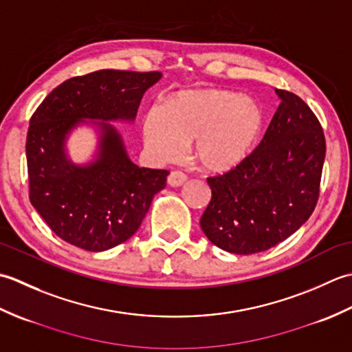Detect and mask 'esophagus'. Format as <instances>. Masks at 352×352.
Here are the masks:
<instances>
[{"label": "esophagus", "instance_id": "1", "mask_svg": "<svg viewBox=\"0 0 352 352\" xmlns=\"http://www.w3.org/2000/svg\"><path fill=\"white\" fill-rule=\"evenodd\" d=\"M186 182H188V175L182 170H172L168 175V184L172 188H180Z\"/></svg>", "mask_w": 352, "mask_h": 352}]
</instances>
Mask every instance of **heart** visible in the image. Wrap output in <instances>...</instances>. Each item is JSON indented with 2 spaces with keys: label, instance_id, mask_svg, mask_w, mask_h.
Instances as JSON below:
<instances>
[{
  "label": "heart",
  "instance_id": "1",
  "mask_svg": "<svg viewBox=\"0 0 352 352\" xmlns=\"http://www.w3.org/2000/svg\"><path fill=\"white\" fill-rule=\"evenodd\" d=\"M263 129L258 104L226 89L177 94L166 107L154 106L144 119V142L153 157L175 160L186 144L192 159L208 172L236 168L250 155Z\"/></svg>",
  "mask_w": 352,
  "mask_h": 352
}]
</instances>
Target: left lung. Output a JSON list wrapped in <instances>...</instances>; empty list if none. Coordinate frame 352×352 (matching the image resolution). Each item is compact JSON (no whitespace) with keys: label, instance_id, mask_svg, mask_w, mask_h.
Here are the masks:
<instances>
[{"label":"left lung","instance_id":"1","mask_svg":"<svg viewBox=\"0 0 352 352\" xmlns=\"http://www.w3.org/2000/svg\"><path fill=\"white\" fill-rule=\"evenodd\" d=\"M280 106L258 146L222 175L208 177L212 199L201 228L218 248L248 256L286 241L307 222L325 160L322 126L300 96L275 89Z\"/></svg>","mask_w":352,"mask_h":352}]
</instances>
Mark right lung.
I'll return each instance as SVG.
<instances>
[{
    "label": "right lung",
    "mask_w": 352,
    "mask_h": 352,
    "mask_svg": "<svg viewBox=\"0 0 352 352\" xmlns=\"http://www.w3.org/2000/svg\"><path fill=\"white\" fill-rule=\"evenodd\" d=\"M162 72L101 69L57 86L30 119L27 168L30 203L65 242L100 252L136 233L164 169L139 168L121 133L110 122H133L142 96ZM80 124H92L99 146L89 164H74L65 140Z\"/></svg>",
    "instance_id": "obj_1"
}]
</instances>
